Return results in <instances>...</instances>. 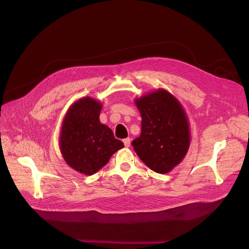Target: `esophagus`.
I'll list each match as a JSON object with an SVG mask.
<instances>
[{"instance_id": "esophagus-1", "label": "esophagus", "mask_w": 249, "mask_h": 249, "mask_svg": "<svg viewBox=\"0 0 249 249\" xmlns=\"http://www.w3.org/2000/svg\"><path fill=\"white\" fill-rule=\"evenodd\" d=\"M123 142H124V145H125V147H129L130 146V144H131V139L130 138H126V139H124L123 140Z\"/></svg>"}]
</instances>
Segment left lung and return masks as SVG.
Here are the masks:
<instances>
[{
  "instance_id": "obj_1",
  "label": "left lung",
  "mask_w": 249,
  "mask_h": 249,
  "mask_svg": "<svg viewBox=\"0 0 249 249\" xmlns=\"http://www.w3.org/2000/svg\"><path fill=\"white\" fill-rule=\"evenodd\" d=\"M135 102L142 116V131L132 142L134 151L151 170L166 174L180 163L189 149L185 111L166 90H158Z\"/></svg>"
}]
</instances>
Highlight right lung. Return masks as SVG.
Instances as JSON below:
<instances>
[{"instance_id": "1", "label": "right lung", "mask_w": 249, "mask_h": 249, "mask_svg": "<svg viewBox=\"0 0 249 249\" xmlns=\"http://www.w3.org/2000/svg\"><path fill=\"white\" fill-rule=\"evenodd\" d=\"M101 104L86 97L75 102L63 121L60 150L65 162L75 171L90 176L124 147L112 130L99 121Z\"/></svg>"}]
</instances>
